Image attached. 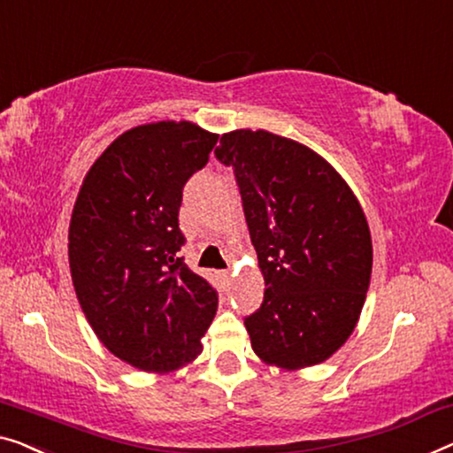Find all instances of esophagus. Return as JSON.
<instances>
[{"instance_id":"34e87169","label":"esophagus","mask_w":453,"mask_h":453,"mask_svg":"<svg viewBox=\"0 0 453 453\" xmlns=\"http://www.w3.org/2000/svg\"><path fill=\"white\" fill-rule=\"evenodd\" d=\"M219 276H221V279H224V280H229V279H232V273H229V270H221Z\"/></svg>"}]
</instances>
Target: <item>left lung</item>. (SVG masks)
Returning a JSON list of instances; mask_svg holds the SVG:
<instances>
[{
  "label": "left lung",
  "instance_id": "obj_1",
  "mask_svg": "<svg viewBox=\"0 0 453 453\" xmlns=\"http://www.w3.org/2000/svg\"><path fill=\"white\" fill-rule=\"evenodd\" d=\"M266 291L244 317L254 352L280 368L327 360L360 317L372 240L354 193L319 154L265 130L224 134Z\"/></svg>",
  "mask_w": 453,
  "mask_h": 453
}]
</instances>
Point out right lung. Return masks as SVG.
I'll return each instance as SVG.
<instances>
[{
	"mask_svg": "<svg viewBox=\"0 0 453 453\" xmlns=\"http://www.w3.org/2000/svg\"><path fill=\"white\" fill-rule=\"evenodd\" d=\"M215 142L191 121L132 127L89 168L73 209L81 309L111 354L146 372L195 360L218 311V291L179 254L183 188Z\"/></svg>",
	"mask_w": 453,
	"mask_h": 453,
	"instance_id": "right-lung-1",
	"label": "right lung"
}]
</instances>
